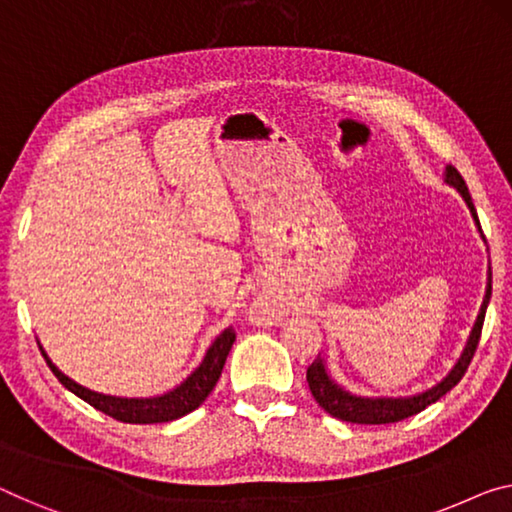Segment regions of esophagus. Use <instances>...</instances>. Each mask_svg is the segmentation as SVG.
<instances>
[{
  "mask_svg": "<svg viewBox=\"0 0 512 512\" xmlns=\"http://www.w3.org/2000/svg\"><path fill=\"white\" fill-rule=\"evenodd\" d=\"M253 315L257 319H264V322H273V319H278L280 308H278L276 299L269 294H259L253 303Z\"/></svg>",
  "mask_w": 512,
  "mask_h": 512,
  "instance_id": "34e87169",
  "label": "esophagus"
}]
</instances>
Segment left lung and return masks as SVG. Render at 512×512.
<instances>
[{"instance_id": "left-lung-1", "label": "left lung", "mask_w": 512, "mask_h": 512, "mask_svg": "<svg viewBox=\"0 0 512 512\" xmlns=\"http://www.w3.org/2000/svg\"><path fill=\"white\" fill-rule=\"evenodd\" d=\"M446 183L448 186L457 188V193L464 197V202H467L471 216H474L478 230H480V220H478L474 202H471L467 183H464L462 174L457 172L453 165L446 167ZM480 234H483V230H480ZM490 296H492V269H490V273H487V292H485L483 305H480V315L476 319L474 331H471L467 347H464V354L460 356V361H457V365L451 370V375L441 381V384L430 388V391L414 395V398H358V395L347 393L345 388H340L338 384H335V381L326 375L322 358H315L308 368V372H305V379H308L312 398L317 400V404L326 411V414H331L333 418H340V421L358 423V425L398 423L409 416L421 414L425 407H430V404H434L439 398H444V395L451 391L453 386L460 384V379L464 377V372H467L471 358H474L476 349H478V340H480V333H483L485 310H487V303H490Z\"/></svg>"}]
</instances>
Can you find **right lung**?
I'll return each instance as SVG.
<instances>
[{"label":"right lung","mask_w":512,"mask_h":512,"mask_svg":"<svg viewBox=\"0 0 512 512\" xmlns=\"http://www.w3.org/2000/svg\"><path fill=\"white\" fill-rule=\"evenodd\" d=\"M236 340L234 329H225L223 333L213 340V345L209 347L207 356L200 363L193 375H190L181 386L174 388V391L158 395V398H112V395H103L96 391H89V388L75 384L73 379H68L64 372L57 370V365H52L48 354L43 352L45 363L50 365V370L55 372V377L64 384L68 391L78 395L85 402H89L91 407L103 411L112 418H117L121 423H135V425H147V423H167V421H177V418L190 414L195 411L200 404L209 398V393L216 386V381L223 372V365L227 361V354Z\"/></svg>","instance_id":"1"}]
</instances>
